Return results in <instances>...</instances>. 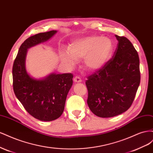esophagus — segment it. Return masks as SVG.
<instances>
[{
    "mask_svg": "<svg viewBox=\"0 0 153 153\" xmlns=\"http://www.w3.org/2000/svg\"><path fill=\"white\" fill-rule=\"evenodd\" d=\"M74 82H75V83H80L82 82L81 78L79 77V76H75V78H74Z\"/></svg>",
    "mask_w": 153,
    "mask_h": 153,
    "instance_id": "1",
    "label": "esophagus"
}]
</instances>
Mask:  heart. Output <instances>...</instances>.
<instances>
[{
    "mask_svg": "<svg viewBox=\"0 0 153 153\" xmlns=\"http://www.w3.org/2000/svg\"><path fill=\"white\" fill-rule=\"evenodd\" d=\"M111 40L100 36H86L74 40L68 50L59 53L61 62L69 68L75 65L77 60L83 59V67L86 71L93 72L102 68L112 52Z\"/></svg>",
    "mask_w": 153,
    "mask_h": 153,
    "instance_id": "heart-1",
    "label": "heart"
}]
</instances>
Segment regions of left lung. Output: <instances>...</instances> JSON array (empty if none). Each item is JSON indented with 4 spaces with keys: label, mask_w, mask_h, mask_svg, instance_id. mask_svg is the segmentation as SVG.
Returning a JSON list of instances; mask_svg holds the SVG:
<instances>
[{
    "label": "left lung",
    "mask_w": 153,
    "mask_h": 153,
    "mask_svg": "<svg viewBox=\"0 0 153 153\" xmlns=\"http://www.w3.org/2000/svg\"><path fill=\"white\" fill-rule=\"evenodd\" d=\"M118 41L113 57L99 71L88 77L87 104L100 117H112L126 112L135 98L140 82L139 57L125 37Z\"/></svg>",
    "instance_id": "obj_1"
}]
</instances>
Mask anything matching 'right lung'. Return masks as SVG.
Returning a JSON list of instances; mask_svg holds the SVG:
<instances>
[{"label":"right lung","mask_w":153,"mask_h":153,"mask_svg":"<svg viewBox=\"0 0 153 153\" xmlns=\"http://www.w3.org/2000/svg\"><path fill=\"white\" fill-rule=\"evenodd\" d=\"M57 32L51 30L27 39L18 50L13 66V90L16 98L29 114L42 121H53L63 113L73 85V75L52 73L36 78L27 71L26 56L28 49L48 41Z\"/></svg>","instance_id":"add662e5"}]
</instances>
